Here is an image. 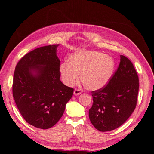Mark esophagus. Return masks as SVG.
Listing matches in <instances>:
<instances>
[{
  "label": "esophagus",
  "mask_w": 154,
  "mask_h": 154,
  "mask_svg": "<svg viewBox=\"0 0 154 154\" xmlns=\"http://www.w3.org/2000/svg\"><path fill=\"white\" fill-rule=\"evenodd\" d=\"M82 94V91L79 89H75L74 90V95L75 96H77V95H79Z\"/></svg>",
  "instance_id": "34e87169"
}]
</instances>
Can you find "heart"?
<instances>
[{"label": "heart", "mask_w": 154, "mask_h": 154, "mask_svg": "<svg viewBox=\"0 0 154 154\" xmlns=\"http://www.w3.org/2000/svg\"><path fill=\"white\" fill-rule=\"evenodd\" d=\"M115 62L113 58L97 51H78L72 54L68 62L60 65L62 82L72 86L81 76L88 90H96L105 87L113 74Z\"/></svg>", "instance_id": "obj_1"}]
</instances>
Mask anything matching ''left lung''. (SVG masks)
I'll return each mask as SVG.
<instances>
[{
    "label": "left lung",
    "mask_w": 154,
    "mask_h": 154,
    "mask_svg": "<svg viewBox=\"0 0 154 154\" xmlns=\"http://www.w3.org/2000/svg\"><path fill=\"white\" fill-rule=\"evenodd\" d=\"M139 88V77L133 64L120 55V63L109 83L92 92L93 105L89 118L95 128L107 132L122 126L136 108Z\"/></svg>",
    "instance_id": "8db88e82"
}]
</instances>
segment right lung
I'll use <instances>...</instances> for the list:
<instances>
[{
  "mask_svg": "<svg viewBox=\"0 0 154 154\" xmlns=\"http://www.w3.org/2000/svg\"><path fill=\"white\" fill-rule=\"evenodd\" d=\"M59 45L41 47L18 62L13 80V96L28 124L41 129L54 126L64 113L74 89L60 79Z\"/></svg>",
  "mask_w": 154,
  "mask_h": 154,
  "instance_id": "obj_1",
  "label": "right lung"
}]
</instances>
